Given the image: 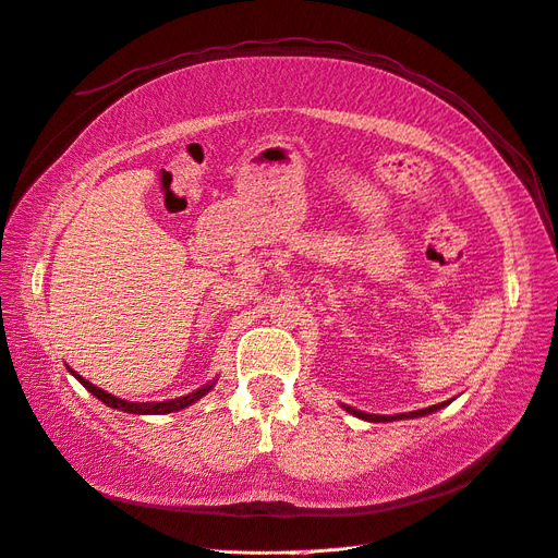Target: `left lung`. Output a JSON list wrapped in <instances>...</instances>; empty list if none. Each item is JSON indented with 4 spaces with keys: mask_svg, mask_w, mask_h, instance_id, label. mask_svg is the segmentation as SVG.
I'll return each instance as SVG.
<instances>
[{
    "mask_svg": "<svg viewBox=\"0 0 558 558\" xmlns=\"http://www.w3.org/2000/svg\"><path fill=\"white\" fill-rule=\"evenodd\" d=\"M448 403H438V405H432V408H424V410H415V412H403V415H367V412H361L355 408H349L344 405L347 412H351V415L361 417V420H367V422H396V420H415V417H424V415H432V412L446 408Z\"/></svg>",
    "mask_w": 558,
    "mask_h": 558,
    "instance_id": "8db88e82",
    "label": "left lung"
}]
</instances>
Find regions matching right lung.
<instances>
[{
	"instance_id": "add662e5",
	"label": "right lung",
	"mask_w": 558,
	"mask_h": 558,
	"mask_svg": "<svg viewBox=\"0 0 558 558\" xmlns=\"http://www.w3.org/2000/svg\"><path fill=\"white\" fill-rule=\"evenodd\" d=\"M70 373H73V375L80 379L82 387L87 389L89 393H94V396L98 398V401H104L108 408L130 412V415H169V412H179V410H183V408L193 405L195 401H199V398H203V396H207V393L211 391V387H214V381H211V384H205V387H199L197 391H193V393H189V396L171 398V401H160V403H130V401H122V398L104 391V389H98L96 384H92V381H87L84 377H80V375L75 373V369H70Z\"/></svg>"
}]
</instances>
